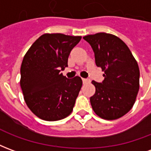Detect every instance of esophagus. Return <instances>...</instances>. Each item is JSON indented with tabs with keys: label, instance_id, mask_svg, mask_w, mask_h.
<instances>
[{
	"label": "esophagus",
	"instance_id": "obj_1",
	"mask_svg": "<svg viewBox=\"0 0 151 151\" xmlns=\"http://www.w3.org/2000/svg\"><path fill=\"white\" fill-rule=\"evenodd\" d=\"M82 82H83V83H86V82H90V80L87 78H82Z\"/></svg>",
	"mask_w": 151,
	"mask_h": 151
}]
</instances>
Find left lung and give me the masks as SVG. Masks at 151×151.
Instances as JSON below:
<instances>
[{
  "label": "left lung",
  "instance_id": "left-lung-1",
  "mask_svg": "<svg viewBox=\"0 0 151 151\" xmlns=\"http://www.w3.org/2000/svg\"><path fill=\"white\" fill-rule=\"evenodd\" d=\"M83 39L91 46L95 64L104 71L102 82L92 81L95 95L90 98L93 110L105 120H116L131 110L139 91L138 65L120 38L104 32Z\"/></svg>",
  "mask_w": 151,
  "mask_h": 151
}]
</instances>
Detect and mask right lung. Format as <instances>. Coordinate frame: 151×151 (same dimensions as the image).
Returning <instances> with one entry per match:
<instances>
[{"mask_svg":"<svg viewBox=\"0 0 151 151\" xmlns=\"http://www.w3.org/2000/svg\"><path fill=\"white\" fill-rule=\"evenodd\" d=\"M81 39L60 33L44 34L22 60L20 85L25 102L42 120H59L72 112L82 81L78 76L67 78L60 72L68 67L69 53Z\"/></svg>","mask_w":151,"mask_h":151,"instance_id":"1","label":"right lung"}]
</instances>
